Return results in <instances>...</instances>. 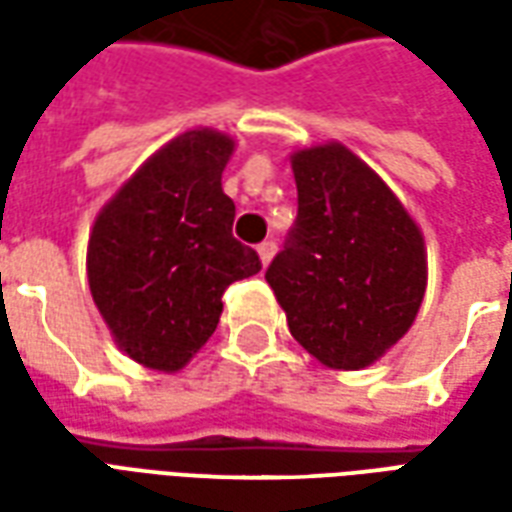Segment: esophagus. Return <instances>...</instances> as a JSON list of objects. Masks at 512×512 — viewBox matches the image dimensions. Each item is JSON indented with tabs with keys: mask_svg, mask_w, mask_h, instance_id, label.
<instances>
[{
	"mask_svg": "<svg viewBox=\"0 0 512 512\" xmlns=\"http://www.w3.org/2000/svg\"><path fill=\"white\" fill-rule=\"evenodd\" d=\"M274 252H277V244H274L271 238H268V241H263V244H257V255H260V260H263V266H268V263H271Z\"/></svg>",
	"mask_w": 512,
	"mask_h": 512,
	"instance_id": "esophagus-1",
	"label": "esophagus"
}]
</instances>
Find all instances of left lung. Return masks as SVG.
I'll return each mask as SVG.
<instances>
[{"label":"left lung","mask_w":512,"mask_h":512,"mask_svg":"<svg viewBox=\"0 0 512 512\" xmlns=\"http://www.w3.org/2000/svg\"><path fill=\"white\" fill-rule=\"evenodd\" d=\"M299 213L266 271L290 334L318 362L359 370L408 332L425 296L422 233L365 161L337 145L293 153Z\"/></svg>","instance_id":"8db88e82"}]
</instances>
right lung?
I'll list each match as a JSON object with an SVG mask.
<instances>
[{"mask_svg":"<svg viewBox=\"0 0 512 512\" xmlns=\"http://www.w3.org/2000/svg\"><path fill=\"white\" fill-rule=\"evenodd\" d=\"M233 139L186 131L147 158L98 213L87 246L95 307L117 345L150 370H180L208 343L222 296L260 271L233 238L235 202L222 191Z\"/></svg>","mask_w":512,"mask_h":512,"instance_id":"obj_1","label":"right lung"}]
</instances>
